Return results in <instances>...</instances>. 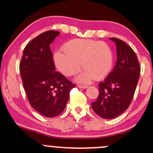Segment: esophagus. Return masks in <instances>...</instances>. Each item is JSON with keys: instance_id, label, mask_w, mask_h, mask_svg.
<instances>
[{"instance_id": "34e87169", "label": "esophagus", "mask_w": 153, "mask_h": 153, "mask_svg": "<svg viewBox=\"0 0 153 153\" xmlns=\"http://www.w3.org/2000/svg\"><path fill=\"white\" fill-rule=\"evenodd\" d=\"M77 86H78V87L80 88H86L88 87V86L83 85V84H78V85H77Z\"/></svg>"}]
</instances>
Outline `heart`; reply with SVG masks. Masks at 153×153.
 I'll list each match as a JSON object with an SVG mask.
<instances>
[{
	"label": "heart",
	"instance_id": "b5f03b06",
	"mask_svg": "<svg viewBox=\"0 0 153 153\" xmlns=\"http://www.w3.org/2000/svg\"><path fill=\"white\" fill-rule=\"evenodd\" d=\"M64 52L54 54L56 67L67 76L79 72L81 63L85 71L76 78L78 82H89L94 78L101 80L110 74L114 65L112 51L105 42L93 39H74L63 47Z\"/></svg>",
	"mask_w": 153,
	"mask_h": 153
}]
</instances>
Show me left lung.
Masks as SVG:
<instances>
[{
	"mask_svg": "<svg viewBox=\"0 0 153 153\" xmlns=\"http://www.w3.org/2000/svg\"><path fill=\"white\" fill-rule=\"evenodd\" d=\"M110 39L116 45V64L99 84V96L91 103L94 112L105 119L116 118L128 108L140 72V64L133 49L121 39Z\"/></svg>",
	"mask_w": 153,
	"mask_h": 153,
	"instance_id": "8db88e82",
	"label": "left lung"
}]
</instances>
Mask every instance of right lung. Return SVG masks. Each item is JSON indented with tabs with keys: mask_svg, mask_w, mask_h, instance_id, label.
Masks as SVG:
<instances>
[{
	"mask_svg": "<svg viewBox=\"0 0 153 153\" xmlns=\"http://www.w3.org/2000/svg\"><path fill=\"white\" fill-rule=\"evenodd\" d=\"M59 32L41 33L26 45L20 62L22 85L31 106L41 115L53 118L65 108L71 89L75 87L55 71L50 44Z\"/></svg>",
	"mask_w": 153,
	"mask_h": 153,
	"instance_id": "add662e5",
	"label": "right lung"
}]
</instances>
